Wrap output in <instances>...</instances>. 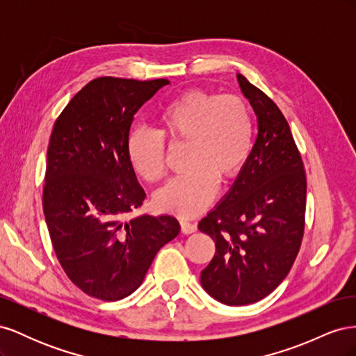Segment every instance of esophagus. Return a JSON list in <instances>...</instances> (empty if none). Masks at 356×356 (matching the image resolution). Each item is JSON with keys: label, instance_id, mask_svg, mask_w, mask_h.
Wrapping results in <instances>:
<instances>
[{"label": "esophagus", "instance_id": "34e87169", "mask_svg": "<svg viewBox=\"0 0 356 356\" xmlns=\"http://www.w3.org/2000/svg\"><path fill=\"white\" fill-rule=\"evenodd\" d=\"M179 225H181V232L184 234L195 233L197 230V225L195 222L187 221V220H179Z\"/></svg>", "mask_w": 356, "mask_h": 356}]
</instances>
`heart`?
<instances>
[{"label":"heart","mask_w":356,"mask_h":356,"mask_svg":"<svg viewBox=\"0 0 356 356\" xmlns=\"http://www.w3.org/2000/svg\"><path fill=\"white\" fill-rule=\"evenodd\" d=\"M159 131L139 127L127 138V159L148 184L166 175V141L187 144L184 174L156 193L161 212L190 218L213 199L220 184H229L245 166L252 147V113L241 95H217L195 89L179 95L157 117Z\"/></svg>","instance_id":"heart-1"}]
</instances>
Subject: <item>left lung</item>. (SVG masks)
<instances>
[{
	"mask_svg": "<svg viewBox=\"0 0 356 356\" xmlns=\"http://www.w3.org/2000/svg\"><path fill=\"white\" fill-rule=\"evenodd\" d=\"M238 80L258 117V135L227 196L199 222L215 242L200 282L229 306L260 301L293 267L305 234L306 172L279 106L248 81Z\"/></svg>",
	"mask_w": 356,
	"mask_h": 356,
	"instance_id": "8db88e82",
	"label": "left lung"
}]
</instances>
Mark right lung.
I'll use <instances>...</instances> for the list:
<instances>
[{
    "label": "right lung",
    "mask_w": 356,
    "mask_h": 356,
    "mask_svg": "<svg viewBox=\"0 0 356 356\" xmlns=\"http://www.w3.org/2000/svg\"><path fill=\"white\" fill-rule=\"evenodd\" d=\"M168 83L95 79L53 126L42 211L63 272L93 298L115 301L132 294L160 248L179 233L170 215L123 220L145 199L127 159L134 115Z\"/></svg>",
    "instance_id": "add662e5"
}]
</instances>
